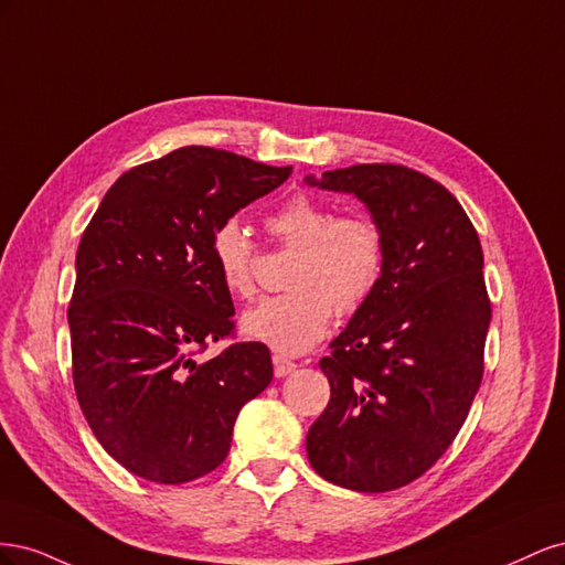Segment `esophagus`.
I'll return each mask as SVG.
<instances>
[{"label": "esophagus", "mask_w": 565, "mask_h": 565, "mask_svg": "<svg viewBox=\"0 0 565 565\" xmlns=\"http://www.w3.org/2000/svg\"><path fill=\"white\" fill-rule=\"evenodd\" d=\"M297 370V363L287 361V358L282 355H273V372H276V377H285V374L295 372Z\"/></svg>", "instance_id": "34e87169"}]
</instances>
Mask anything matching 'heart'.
<instances>
[{
  "mask_svg": "<svg viewBox=\"0 0 565 565\" xmlns=\"http://www.w3.org/2000/svg\"><path fill=\"white\" fill-rule=\"evenodd\" d=\"M266 231L295 249L289 292L268 297L243 316V332L278 355H301L330 328L332 313L351 316L372 297L384 270V237L363 214L337 216L313 195L297 193L268 212ZM210 252L228 295H254L256 245L237 218L212 231Z\"/></svg>",
  "mask_w": 565,
  "mask_h": 565,
  "instance_id": "b5f03b06",
  "label": "heart"
}]
</instances>
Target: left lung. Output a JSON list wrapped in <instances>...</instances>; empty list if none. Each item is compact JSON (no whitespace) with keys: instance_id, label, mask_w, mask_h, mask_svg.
<instances>
[{"instance_id":"8db88e82","label":"left lung","mask_w":565,"mask_h":565,"mask_svg":"<svg viewBox=\"0 0 565 565\" xmlns=\"http://www.w3.org/2000/svg\"><path fill=\"white\" fill-rule=\"evenodd\" d=\"M306 183L355 195L384 237L377 289L320 361L330 403L306 452L334 486L396 490L450 448L481 386L492 313L481 241L448 188L403 164Z\"/></svg>"}]
</instances>
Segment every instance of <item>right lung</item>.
<instances>
[{
  "label": "right lung",
  "mask_w": 565,
  "mask_h": 565,
  "mask_svg": "<svg viewBox=\"0 0 565 565\" xmlns=\"http://www.w3.org/2000/svg\"><path fill=\"white\" fill-rule=\"evenodd\" d=\"M289 174L185 146L119 177L82 235L67 309L75 393L104 450L146 481L179 486L214 471L237 413L273 380L259 341L207 363L195 353L235 328L212 231Z\"/></svg>",
  "instance_id": "obj_1"
}]
</instances>
